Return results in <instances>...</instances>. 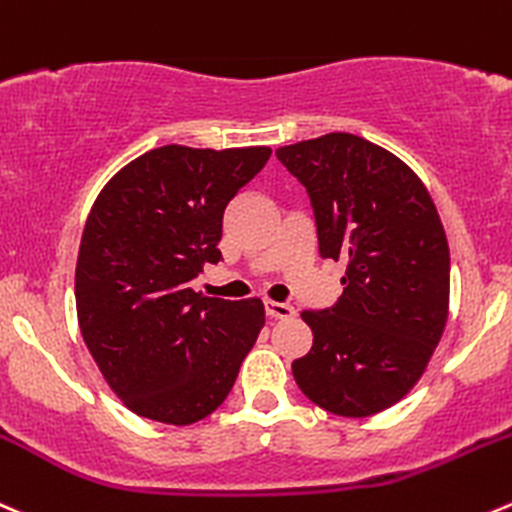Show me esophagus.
Masks as SVG:
<instances>
[{"label":"esophagus","mask_w":512,"mask_h":512,"mask_svg":"<svg viewBox=\"0 0 512 512\" xmlns=\"http://www.w3.org/2000/svg\"><path fill=\"white\" fill-rule=\"evenodd\" d=\"M265 312L272 317V320H292V317H295V307L287 305V302L267 300L265 302Z\"/></svg>","instance_id":"34e87169"}]
</instances>
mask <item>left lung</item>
Wrapping results in <instances>:
<instances>
[{
    "mask_svg": "<svg viewBox=\"0 0 512 512\" xmlns=\"http://www.w3.org/2000/svg\"><path fill=\"white\" fill-rule=\"evenodd\" d=\"M275 155L310 195L320 255L345 265L335 307L302 312L312 347L292 375L327 413H382L423 377L448 322L450 250L433 197L400 157L350 132Z\"/></svg>",
    "mask_w": 512,
    "mask_h": 512,
    "instance_id": "1",
    "label": "left lung"
}]
</instances>
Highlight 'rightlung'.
<instances>
[{
  "mask_svg": "<svg viewBox=\"0 0 512 512\" xmlns=\"http://www.w3.org/2000/svg\"><path fill=\"white\" fill-rule=\"evenodd\" d=\"M270 155L157 147L124 165L89 210L74 270L79 330L140 418L192 425L215 413L265 325L262 300L207 297L190 280L222 260L227 205Z\"/></svg>",
  "mask_w": 512,
  "mask_h": 512,
  "instance_id": "obj_1",
  "label": "right lung"
}]
</instances>
